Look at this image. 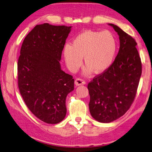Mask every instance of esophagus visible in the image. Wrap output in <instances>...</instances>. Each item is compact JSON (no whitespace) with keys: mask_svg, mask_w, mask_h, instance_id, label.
I'll use <instances>...</instances> for the list:
<instances>
[{"mask_svg":"<svg viewBox=\"0 0 152 152\" xmlns=\"http://www.w3.org/2000/svg\"><path fill=\"white\" fill-rule=\"evenodd\" d=\"M75 83L76 86H81V85H85L86 82L83 79H80V78H77L75 81Z\"/></svg>","mask_w":152,"mask_h":152,"instance_id":"1","label":"esophagus"}]
</instances>
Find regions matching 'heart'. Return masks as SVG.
Instances as JSON below:
<instances>
[{"label":"heart","mask_w":152,"mask_h":152,"mask_svg":"<svg viewBox=\"0 0 152 152\" xmlns=\"http://www.w3.org/2000/svg\"><path fill=\"white\" fill-rule=\"evenodd\" d=\"M117 40L109 31L87 30L76 36L72 45L66 44L63 54L69 70L79 68L84 57L88 73H101L110 68L117 51Z\"/></svg>","instance_id":"obj_1"}]
</instances>
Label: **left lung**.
Wrapping results in <instances>:
<instances>
[{
	"instance_id": "8db88e82",
	"label": "left lung",
	"mask_w": 152,
	"mask_h": 152,
	"mask_svg": "<svg viewBox=\"0 0 152 152\" xmlns=\"http://www.w3.org/2000/svg\"><path fill=\"white\" fill-rule=\"evenodd\" d=\"M120 48L110 68L95 76L88 85L89 112L100 123H110L126 113L136 96L142 71L135 39L114 24Z\"/></svg>"
}]
</instances>
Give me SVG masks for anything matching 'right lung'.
Returning a JSON list of instances; mask_svg holds the SVG:
<instances>
[{"mask_svg":"<svg viewBox=\"0 0 152 152\" xmlns=\"http://www.w3.org/2000/svg\"><path fill=\"white\" fill-rule=\"evenodd\" d=\"M71 27L37 25L22 44L17 63L18 87L27 108L48 124L61 122L74 79L61 70L60 60Z\"/></svg>","mask_w":152,"mask_h":152,"instance_id":"1","label":"right lung"}]
</instances>
